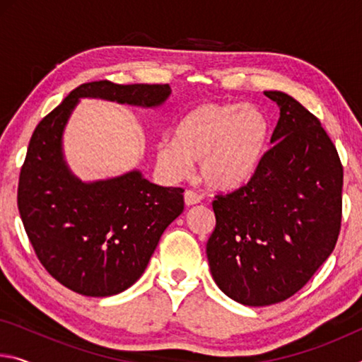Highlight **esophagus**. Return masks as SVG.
I'll return each mask as SVG.
<instances>
[{
	"label": "esophagus",
	"mask_w": 362,
	"mask_h": 362,
	"mask_svg": "<svg viewBox=\"0 0 362 362\" xmlns=\"http://www.w3.org/2000/svg\"><path fill=\"white\" fill-rule=\"evenodd\" d=\"M183 199H185V204L187 206H194L201 203V199H203V196L192 192V189H187L185 194H183Z\"/></svg>",
	"instance_id": "1"
}]
</instances>
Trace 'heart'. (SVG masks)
<instances>
[{
	"label": "heart",
	"instance_id": "1",
	"mask_svg": "<svg viewBox=\"0 0 362 362\" xmlns=\"http://www.w3.org/2000/svg\"><path fill=\"white\" fill-rule=\"evenodd\" d=\"M269 140V119L252 103L207 102L175 124L174 137L156 145V161L169 179L180 180L199 161V175L218 192L241 188L257 174Z\"/></svg>",
	"mask_w": 362,
	"mask_h": 362
}]
</instances>
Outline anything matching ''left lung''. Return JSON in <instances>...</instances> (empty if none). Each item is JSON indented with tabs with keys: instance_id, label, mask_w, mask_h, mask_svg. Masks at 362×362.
Returning <instances> with one entry per match:
<instances>
[{
	"instance_id": "1",
	"label": "left lung",
	"mask_w": 362,
	"mask_h": 362,
	"mask_svg": "<svg viewBox=\"0 0 362 362\" xmlns=\"http://www.w3.org/2000/svg\"><path fill=\"white\" fill-rule=\"evenodd\" d=\"M272 144L257 174L212 203L206 254L218 289L238 303L292 297L332 254L341 222L343 168L320 119L281 90Z\"/></svg>"
}]
</instances>
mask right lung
Wrapping results in <instances>:
<instances>
[{
	"label": "right lung",
	"mask_w": 362,
	"mask_h": 362,
	"mask_svg": "<svg viewBox=\"0 0 362 362\" xmlns=\"http://www.w3.org/2000/svg\"><path fill=\"white\" fill-rule=\"evenodd\" d=\"M169 84H81L30 139L17 189L27 236L49 274L88 297L116 296L142 276L164 230L183 212V189L159 187L137 169L83 182L64 156V131L79 99L156 108Z\"/></svg>",
	"instance_id": "add662e5"
}]
</instances>
